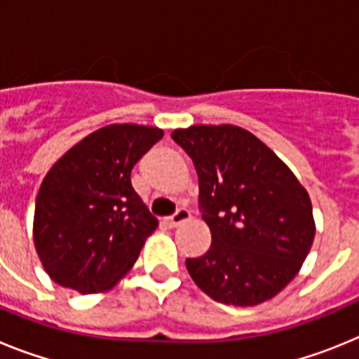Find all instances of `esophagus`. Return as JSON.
I'll return each instance as SVG.
<instances>
[{"mask_svg":"<svg viewBox=\"0 0 359 359\" xmlns=\"http://www.w3.org/2000/svg\"><path fill=\"white\" fill-rule=\"evenodd\" d=\"M189 217H190V212L187 210V208H177L172 215H169V217L165 219V223H167V226L174 228L177 226V224H182L183 221H187Z\"/></svg>","mask_w":359,"mask_h":359,"instance_id":"esophagus-1","label":"esophagus"}]
</instances>
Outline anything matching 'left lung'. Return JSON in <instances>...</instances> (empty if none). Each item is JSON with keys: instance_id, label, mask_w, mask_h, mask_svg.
I'll return each instance as SVG.
<instances>
[{"instance_id": "obj_1", "label": "left lung", "mask_w": 359, "mask_h": 359, "mask_svg": "<svg viewBox=\"0 0 359 359\" xmlns=\"http://www.w3.org/2000/svg\"><path fill=\"white\" fill-rule=\"evenodd\" d=\"M192 158L208 252L185 264L215 302L257 306L290 284L315 239L311 199L294 174L257 136L237 126L176 129Z\"/></svg>"}]
</instances>
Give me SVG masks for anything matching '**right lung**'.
<instances>
[{"instance_id":"1","label":"right lung","mask_w":359,"mask_h":359,"mask_svg":"<svg viewBox=\"0 0 359 359\" xmlns=\"http://www.w3.org/2000/svg\"><path fill=\"white\" fill-rule=\"evenodd\" d=\"M161 136L149 126H106L46 174L36 199L34 243L59 286L97 293L133 268L158 221L133 189L131 170Z\"/></svg>"}]
</instances>
